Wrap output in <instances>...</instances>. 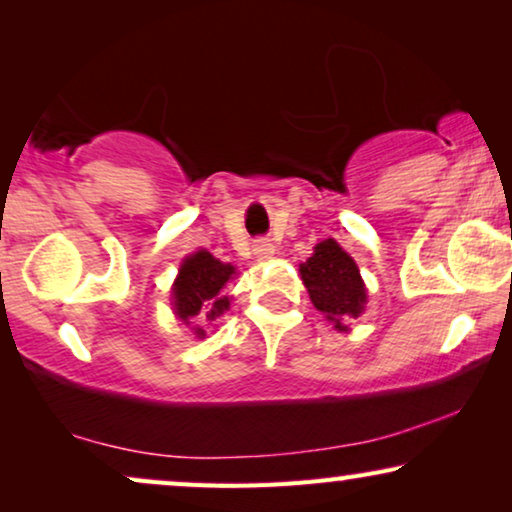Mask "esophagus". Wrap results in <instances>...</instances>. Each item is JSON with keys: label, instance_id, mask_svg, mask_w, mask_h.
<instances>
[{"label": "esophagus", "instance_id": "1", "mask_svg": "<svg viewBox=\"0 0 512 512\" xmlns=\"http://www.w3.org/2000/svg\"><path fill=\"white\" fill-rule=\"evenodd\" d=\"M254 254L258 258H270L272 254H275V247H272L270 242H256L254 244Z\"/></svg>", "mask_w": 512, "mask_h": 512}]
</instances>
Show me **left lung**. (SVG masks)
<instances>
[{
  "mask_svg": "<svg viewBox=\"0 0 512 512\" xmlns=\"http://www.w3.org/2000/svg\"><path fill=\"white\" fill-rule=\"evenodd\" d=\"M300 275L312 305L333 321L338 331H347L342 319L359 317L366 305V286L354 258L335 240H324L314 254L300 265Z\"/></svg>",
  "mask_w": 512,
  "mask_h": 512,
  "instance_id": "8db88e82",
  "label": "left lung"
}]
</instances>
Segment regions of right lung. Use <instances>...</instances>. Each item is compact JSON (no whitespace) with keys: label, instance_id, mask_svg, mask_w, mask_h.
<instances>
[{"label":"right lung","instance_id":"1","mask_svg":"<svg viewBox=\"0 0 512 512\" xmlns=\"http://www.w3.org/2000/svg\"><path fill=\"white\" fill-rule=\"evenodd\" d=\"M230 275H235L233 265L221 263L205 249L188 256L172 289L177 317L184 324H191V319L198 314L205 321L219 319L230 307V298L221 293ZM195 335H205V331L195 328Z\"/></svg>","mask_w":512,"mask_h":512}]
</instances>
